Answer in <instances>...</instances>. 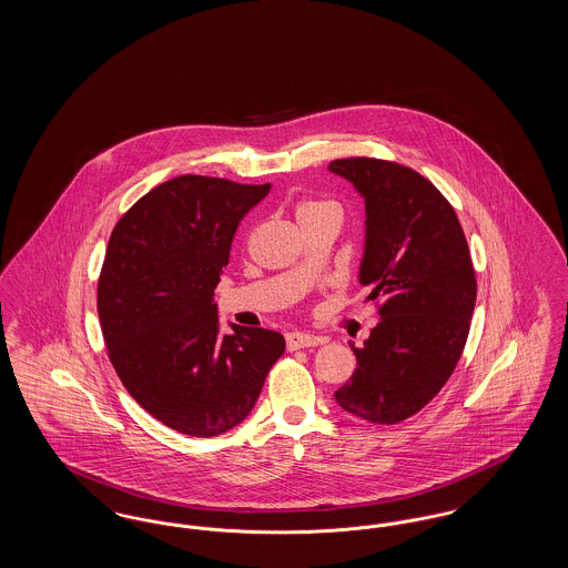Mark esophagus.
<instances>
[{
	"mask_svg": "<svg viewBox=\"0 0 568 568\" xmlns=\"http://www.w3.org/2000/svg\"><path fill=\"white\" fill-rule=\"evenodd\" d=\"M285 341H287V349L290 352H296V349H306V347H317L322 345L325 338L322 336H311V334H304V332H287L285 334Z\"/></svg>",
	"mask_w": 568,
	"mask_h": 568,
	"instance_id": "obj_1",
	"label": "esophagus"
}]
</instances>
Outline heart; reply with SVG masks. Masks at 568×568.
Segmentation results:
<instances>
[{
  "label": "heart",
  "instance_id": "1",
  "mask_svg": "<svg viewBox=\"0 0 568 568\" xmlns=\"http://www.w3.org/2000/svg\"><path fill=\"white\" fill-rule=\"evenodd\" d=\"M336 209L334 202H324V200H311V202H302L300 209H297V215L300 213H308V211H317V209Z\"/></svg>",
  "mask_w": 568,
  "mask_h": 568
}]
</instances>
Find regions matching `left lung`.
Instances as JSON below:
<instances>
[{
    "mask_svg": "<svg viewBox=\"0 0 568 568\" xmlns=\"http://www.w3.org/2000/svg\"><path fill=\"white\" fill-rule=\"evenodd\" d=\"M366 202L359 283L378 324L336 403L373 424L419 413L452 377L464 352L477 278L458 215L445 195L403 163L349 158L329 163Z\"/></svg>",
    "mask_w": 568,
    "mask_h": 568,
    "instance_id": "obj_1",
    "label": "left lung"
}]
</instances>
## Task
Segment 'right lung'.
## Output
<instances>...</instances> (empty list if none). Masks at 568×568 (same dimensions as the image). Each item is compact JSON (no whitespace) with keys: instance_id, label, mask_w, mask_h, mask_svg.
Masks as SVG:
<instances>
[{"instance_id":"1","label":"right lung","mask_w":568,"mask_h":568,"mask_svg":"<svg viewBox=\"0 0 568 568\" xmlns=\"http://www.w3.org/2000/svg\"><path fill=\"white\" fill-rule=\"evenodd\" d=\"M271 185L185 174L142 195L110 234L98 315L110 362L163 426L209 438L239 426L260 398L285 338L232 325L213 304L243 216Z\"/></svg>"}]
</instances>
